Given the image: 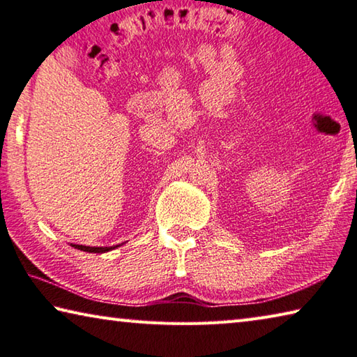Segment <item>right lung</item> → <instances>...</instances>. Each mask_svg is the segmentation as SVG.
<instances>
[{
    "label": "right lung",
    "mask_w": 357,
    "mask_h": 357,
    "mask_svg": "<svg viewBox=\"0 0 357 357\" xmlns=\"http://www.w3.org/2000/svg\"><path fill=\"white\" fill-rule=\"evenodd\" d=\"M118 245H113V247H89V245H78V244H72V247H75L78 250H83V252H89V253H105V252H110L113 249H116Z\"/></svg>",
    "instance_id": "obj_1"
}]
</instances>
